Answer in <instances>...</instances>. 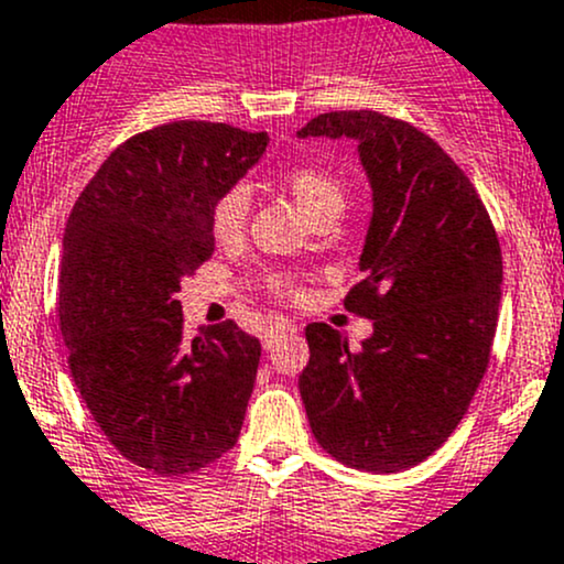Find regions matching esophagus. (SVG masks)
<instances>
[{"label":"esophagus","mask_w":564,"mask_h":564,"mask_svg":"<svg viewBox=\"0 0 564 564\" xmlns=\"http://www.w3.org/2000/svg\"><path fill=\"white\" fill-rule=\"evenodd\" d=\"M289 332H294V327H289V324H281V322L270 324V327H267V329H264V335H262V343H264L267 351H270V348L275 346V343L281 340L283 335H289Z\"/></svg>","instance_id":"34e87169"}]
</instances>
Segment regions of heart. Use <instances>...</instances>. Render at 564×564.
I'll return each mask as SVG.
<instances>
[{
    "mask_svg": "<svg viewBox=\"0 0 564 564\" xmlns=\"http://www.w3.org/2000/svg\"><path fill=\"white\" fill-rule=\"evenodd\" d=\"M286 192L292 194L294 203L305 213L311 221L335 213L340 216L346 207V188L340 186L337 177L318 167H294L289 170L286 177ZM248 213H251V194L246 186H232L216 199L210 213V229L218 242H235L237 237L246 232ZM270 289L278 294H292V281L289 278H272Z\"/></svg>",
    "mask_w": 564,
    "mask_h": 564,
    "instance_id": "b5f03b06",
    "label": "heart"
}]
</instances>
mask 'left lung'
Segmentation results:
<instances>
[{
    "label": "left lung",
    "instance_id": "1",
    "mask_svg": "<svg viewBox=\"0 0 564 564\" xmlns=\"http://www.w3.org/2000/svg\"><path fill=\"white\" fill-rule=\"evenodd\" d=\"M300 138H351L370 177L361 281L343 305L372 322L359 348L307 324L300 376L313 437L343 465L400 473L446 443L489 367L502 253L470 177L416 127L376 110L322 112Z\"/></svg>",
    "mask_w": 564,
    "mask_h": 564
}]
</instances>
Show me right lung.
<instances>
[{
  "instance_id": "add662e5",
  "label": "right lung",
  "mask_w": 564,
  "mask_h": 564,
  "mask_svg": "<svg viewBox=\"0 0 564 564\" xmlns=\"http://www.w3.org/2000/svg\"><path fill=\"white\" fill-rule=\"evenodd\" d=\"M267 132L173 121L116 148L64 229L58 324L105 437L156 476H188L240 437L262 343L235 322L183 335L181 278L213 257L210 213Z\"/></svg>"
}]
</instances>
